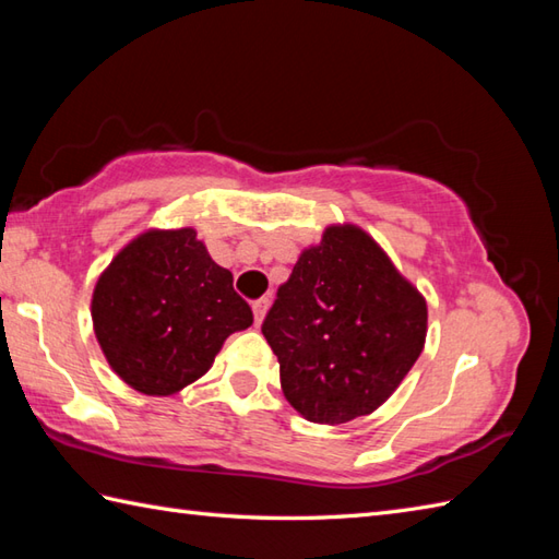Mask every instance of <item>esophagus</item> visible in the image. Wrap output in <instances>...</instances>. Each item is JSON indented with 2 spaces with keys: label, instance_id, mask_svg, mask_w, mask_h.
<instances>
[{
  "label": "esophagus",
  "instance_id": "esophagus-1",
  "mask_svg": "<svg viewBox=\"0 0 559 559\" xmlns=\"http://www.w3.org/2000/svg\"><path fill=\"white\" fill-rule=\"evenodd\" d=\"M269 298H261V300H257L254 305H252V310H254V319H257V324L261 322V319L266 317V310H269Z\"/></svg>",
  "mask_w": 559,
  "mask_h": 559
}]
</instances>
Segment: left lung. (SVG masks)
<instances>
[{
  "mask_svg": "<svg viewBox=\"0 0 559 559\" xmlns=\"http://www.w3.org/2000/svg\"><path fill=\"white\" fill-rule=\"evenodd\" d=\"M261 334L281 389L310 423L370 415L423 353L427 302L358 225H329L276 293Z\"/></svg>",
  "mask_w": 559,
  "mask_h": 559,
  "instance_id": "1",
  "label": "left lung"
}]
</instances>
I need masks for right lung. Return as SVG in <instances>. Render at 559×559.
Returning <instances> with one entry per match:
<instances>
[{"label":"right lung","mask_w":559,"mask_h":559,"mask_svg":"<svg viewBox=\"0 0 559 559\" xmlns=\"http://www.w3.org/2000/svg\"><path fill=\"white\" fill-rule=\"evenodd\" d=\"M91 317L105 360L146 396L197 382L225 338L254 322L194 228H151L124 245L100 273Z\"/></svg>","instance_id":"1"}]
</instances>
